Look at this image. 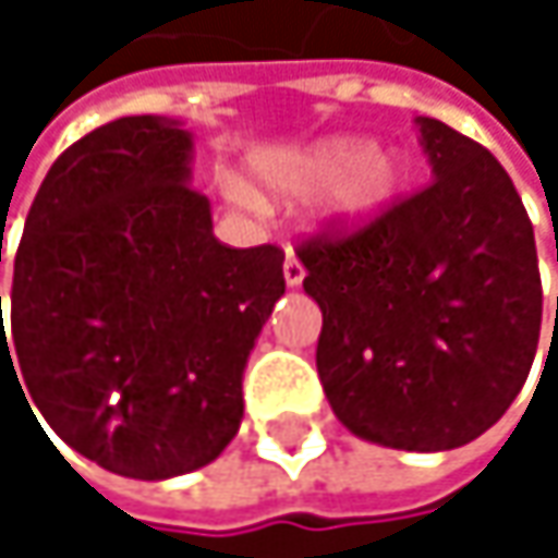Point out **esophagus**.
Wrapping results in <instances>:
<instances>
[{
	"mask_svg": "<svg viewBox=\"0 0 558 558\" xmlns=\"http://www.w3.org/2000/svg\"><path fill=\"white\" fill-rule=\"evenodd\" d=\"M303 265H300V258L293 255V252H287V258H283V280H287V287H300L303 283Z\"/></svg>",
	"mask_w": 558,
	"mask_h": 558,
	"instance_id": "34e87169",
	"label": "esophagus"
}]
</instances>
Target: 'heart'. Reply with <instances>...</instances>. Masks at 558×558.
Instances as JSON below:
<instances>
[{
  "label": "heart",
  "mask_w": 558,
  "mask_h": 558,
  "mask_svg": "<svg viewBox=\"0 0 558 558\" xmlns=\"http://www.w3.org/2000/svg\"><path fill=\"white\" fill-rule=\"evenodd\" d=\"M258 190L252 193L239 180L226 183V193L239 203L255 196L300 199L319 185L316 216L336 232H355L381 219L400 199L410 180V165L393 148H372L368 138L332 135L306 148L275 151L252 161Z\"/></svg>",
  "instance_id": "obj_1"
}]
</instances>
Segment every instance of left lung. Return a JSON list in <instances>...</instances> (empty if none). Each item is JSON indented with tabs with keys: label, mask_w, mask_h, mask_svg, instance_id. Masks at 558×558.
<instances>
[{
	"label": "left lung",
	"mask_w": 558,
	"mask_h": 558,
	"mask_svg": "<svg viewBox=\"0 0 558 558\" xmlns=\"http://www.w3.org/2000/svg\"><path fill=\"white\" fill-rule=\"evenodd\" d=\"M416 129L433 183L296 258L323 310L316 372L339 423L388 449L446 452L492 429L523 388L543 290L507 170L439 119Z\"/></svg>",
	"instance_id": "obj_1"
}]
</instances>
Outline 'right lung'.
Here are the masks:
<instances>
[{"instance_id": "obj_1", "label": "right lung", "mask_w": 558, "mask_h": 558, "mask_svg": "<svg viewBox=\"0 0 558 558\" xmlns=\"http://www.w3.org/2000/svg\"><path fill=\"white\" fill-rule=\"evenodd\" d=\"M190 165L193 135L161 116L70 145L25 219L9 336L0 319V362L15 372L12 345L57 436L142 482L232 442L248 355L283 296V252L222 245Z\"/></svg>"}]
</instances>
